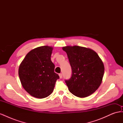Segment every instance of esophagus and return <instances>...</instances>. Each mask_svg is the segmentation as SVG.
<instances>
[{
  "instance_id": "esophagus-1",
  "label": "esophagus",
  "mask_w": 123,
  "mask_h": 123,
  "mask_svg": "<svg viewBox=\"0 0 123 123\" xmlns=\"http://www.w3.org/2000/svg\"><path fill=\"white\" fill-rule=\"evenodd\" d=\"M59 78H60V79H62V73L59 74Z\"/></svg>"
}]
</instances>
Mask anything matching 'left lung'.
I'll use <instances>...</instances> for the list:
<instances>
[{"label": "left lung", "mask_w": 123, "mask_h": 123, "mask_svg": "<svg viewBox=\"0 0 123 123\" xmlns=\"http://www.w3.org/2000/svg\"><path fill=\"white\" fill-rule=\"evenodd\" d=\"M72 68V76L66 80L69 91L76 96L85 98L97 90L102 82L104 64L93 50L74 46L62 47Z\"/></svg>", "instance_id": "left-lung-1"}]
</instances>
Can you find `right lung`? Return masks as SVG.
I'll use <instances>...</instances> for the list:
<instances>
[{"instance_id": "1", "label": "right lung", "mask_w": 123, "mask_h": 123, "mask_svg": "<svg viewBox=\"0 0 123 123\" xmlns=\"http://www.w3.org/2000/svg\"><path fill=\"white\" fill-rule=\"evenodd\" d=\"M52 50L53 47L47 46L35 48L26 55L19 66L21 84L33 97L43 98L50 95L59 79L51 60Z\"/></svg>"}]
</instances>
